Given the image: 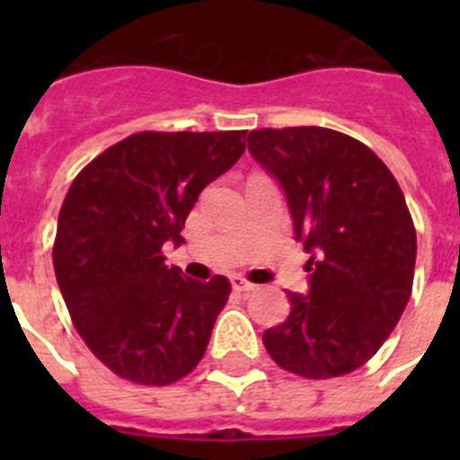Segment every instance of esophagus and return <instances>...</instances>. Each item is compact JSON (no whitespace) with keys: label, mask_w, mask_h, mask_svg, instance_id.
<instances>
[{"label":"esophagus","mask_w":460,"mask_h":460,"mask_svg":"<svg viewBox=\"0 0 460 460\" xmlns=\"http://www.w3.org/2000/svg\"><path fill=\"white\" fill-rule=\"evenodd\" d=\"M231 287H234V291H238V294H248V291L255 288V284H251V281L243 279V277H231Z\"/></svg>","instance_id":"esophagus-1"}]
</instances>
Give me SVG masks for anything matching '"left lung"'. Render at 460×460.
<instances>
[{"label": "left lung", "mask_w": 460, "mask_h": 460, "mask_svg": "<svg viewBox=\"0 0 460 460\" xmlns=\"http://www.w3.org/2000/svg\"><path fill=\"white\" fill-rule=\"evenodd\" d=\"M248 150L279 181L296 241L310 252V291H287L291 313L262 334L284 370L349 375L392 334L413 288L415 226L386 164L346 133L260 128Z\"/></svg>", "instance_id": "1"}]
</instances>
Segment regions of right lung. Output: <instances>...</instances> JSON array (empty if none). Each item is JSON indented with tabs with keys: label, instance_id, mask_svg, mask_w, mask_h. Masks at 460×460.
Segmentation results:
<instances>
[{
	"label": "right lung",
	"instance_id": "1",
	"mask_svg": "<svg viewBox=\"0 0 460 460\" xmlns=\"http://www.w3.org/2000/svg\"><path fill=\"white\" fill-rule=\"evenodd\" d=\"M245 133H136L68 188L54 274L83 341L119 377L164 386L205 356L231 284L188 279L164 265L162 245L183 243L188 212L241 159Z\"/></svg>",
	"mask_w": 460,
	"mask_h": 460
}]
</instances>
